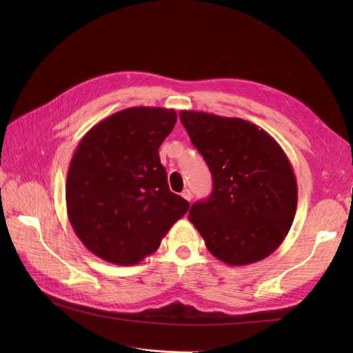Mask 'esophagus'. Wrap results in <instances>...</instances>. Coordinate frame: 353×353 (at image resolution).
Here are the masks:
<instances>
[{
  "mask_svg": "<svg viewBox=\"0 0 353 353\" xmlns=\"http://www.w3.org/2000/svg\"><path fill=\"white\" fill-rule=\"evenodd\" d=\"M181 196H183L185 200H188V201H191V199H193V194H191V191L190 190H184L183 193H181Z\"/></svg>",
  "mask_w": 353,
  "mask_h": 353,
  "instance_id": "obj_1",
  "label": "esophagus"
}]
</instances>
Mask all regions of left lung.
I'll list each match as a JSON object with an SVG mask.
<instances>
[{
  "instance_id": "1",
  "label": "left lung",
  "mask_w": 353,
  "mask_h": 353,
  "mask_svg": "<svg viewBox=\"0 0 353 353\" xmlns=\"http://www.w3.org/2000/svg\"><path fill=\"white\" fill-rule=\"evenodd\" d=\"M179 119L210 169L212 194L190 209L208 250L231 266L259 262L284 241L297 208L290 160L240 117L183 110Z\"/></svg>"
}]
</instances>
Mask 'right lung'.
<instances>
[{
    "instance_id": "obj_1",
    "label": "right lung",
    "mask_w": 353,
    "mask_h": 353,
    "mask_svg": "<svg viewBox=\"0 0 353 353\" xmlns=\"http://www.w3.org/2000/svg\"><path fill=\"white\" fill-rule=\"evenodd\" d=\"M176 112L130 108L82 137L70 160L66 208L85 248L103 261L130 266L154 253L190 203L172 193L159 147Z\"/></svg>"
}]
</instances>
